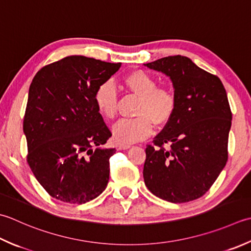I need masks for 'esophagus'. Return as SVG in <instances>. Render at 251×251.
I'll return each instance as SVG.
<instances>
[{"instance_id": "34e87169", "label": "esophagus", "mask_w": 251, "mask_h": 251, "mask_svg": "<svg viewBox=\"0 0 251 251\" xmlns=\"http://www.w3.org/2000/svg\"><path fill=\"white\" fill-rule=\"evenodd\" d=\"M117 150H126V149H129L130 146L129 145H117Z\"/></svg>"}]
</instances>
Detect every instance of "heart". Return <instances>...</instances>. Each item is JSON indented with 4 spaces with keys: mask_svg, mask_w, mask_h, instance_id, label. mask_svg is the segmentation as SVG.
Returning <instances> with one entry per match:
<instances>
[{
    "mask_svg": "<svg viewBox=\"0 0 251 251\" xmlns=\"http://www.w3.org/2000/svg\"><path fill=\"white\" fill-rule=\"evenodd\" d=\"M123 85L132 95L139 97L134 115L135 119L122 120L113 127V138L120 145H129L148 137L153 124L162 128L174 119L177 110V98L170 88L158 87L150 74L141 70L130 71L122 79ZM93 101L103 119H115L119 107V96L111 81L97 87Z\"/></svg>",
    "mask_w": 251,
    "mask_h": 251,
    "instance_id": "1",
    "label": "heart"
}]
</instances>
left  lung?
<instances>
[{
  "mask_svg": "<svg viewBox=\"0 0 251 251\" xmlns=\"http://www.w3.org/2000/svg\"><path fill=\"white\" fill-rule=\"evenodd\" d=\"M145 65L169 76L177 98L174 119L146 148L145 184L156 197L173 203L198 199L227 162L232 112L226 91L218 76L186 56Z\"/></svg>",
  "mask_w": 251,
  "mask_h": 251,
  "instance_id": "obj_1",
  "label": "left lung"
}]
</instances>
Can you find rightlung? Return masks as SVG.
<instances>
[{
	"instance_id": "add662e5",
	"label": "right lung",
	"mask_w": 251,
	"mask_h": 251,
	"mask_svg": "<svg viewBox=\"0 0 251 251\" xmlns=\"http://www.w3.org/2000/svg\"><path fill=\"white\" fill-rule=\"evenodd\" d=\"M120 67L121 63L72 55L33 77L23 125L27 162L51 197L81 204L105 189L115 149L101 148L112 132L93 95Z\"/></svg>"
}]
</instances>
